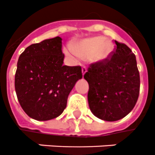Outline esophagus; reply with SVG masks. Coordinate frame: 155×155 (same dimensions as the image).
I'll use <instances>...</instances> for the list:
<instances>
[{"instance_id":"34e87169","label":"esophagus","mask_w":155,"mask_h":155,"mask_svg":"<svg viewBox=\"0 0 155 155\" xmlns=\"http://www.w3.org/2000/svg\"><path fill=\"white\" fill-rule=\"evenodd\" d=\"M86 72H87V69H86L85 66H83V67L81 68V73H82V75H84Z\"/></svg>"}]
</instances>
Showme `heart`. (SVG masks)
Masks as SVG:
<instances>
[{"instance_id": "1", "label": "heart", "mask_w": 155, "mask_h": 155, "mask_svg": "<svg viewBox=\"0 0 155 155\" xmlns=\"http://www.w3.org/2000/svg\"><path fill=\"white\" fill-rule=\"evenodd\" d=\"M65 54L75 60L78 57L89 58L90 62L101 63L110 58L114 52V45L101 36L91 37L73 45V49H65Z\"/></svg>"}]
</instances>
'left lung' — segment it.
<instances>
[{
  "label": "left lung",
  "mask_w": 155,
  "mask_h": 155,
  "mask_svg": "<svg viewBox=\"0 0 155 155\" xmlns=\"http://www.w3.org/2000/svg\"><path fill=\"white\" fill-rule=\"evenodd\" d=\"M110 59L91 64L84 75L89 83L88 102L94 116L114 122L130 112L138 101L140 77L135 55L117 42Z\"/></svg>",
  "instance_id": "left-lung-1"
}]
</instances>
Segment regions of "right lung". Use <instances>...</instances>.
<instances>
[{"mask_svg": "<svg viewBox=\"0 0 155 155\" xmlns=\"http://www.w3.org/2000/svg\"><path fill=\"white\" fill-rule=\"evenodd\" d=\"M61 40L56 37L31 45L17 61V99L28 117L38 121L54 119L61 114L70 91L82 78L81 66L63 65Z\"/></svg>", "mask_w": 155, "mask_h": 155, "instance_id": "add662e5", "label": "right lung"}]
</instances>
